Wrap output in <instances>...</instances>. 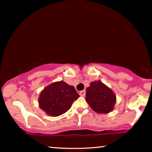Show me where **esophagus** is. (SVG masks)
Returning a JSON list of instances; mask_svg holds the SVG:
<instances>
[{
    "mask_svg": "<svg viewBox=\"0 0 152 152\" xmlns=\"http://www.w3.org/2000/svg\"><path fill=\"white\" fill-rule=\"evenodd\" d=\"M85 93H86V91H85V90L81 91H80V92H79V94H80V96H82V97L84 96Z\"/></svg>",
    "mask_w": 152,
    "mask_h": 152,
    "instance_id": "esophagus-1",
    "label": "esophagus"
}]
</instances>
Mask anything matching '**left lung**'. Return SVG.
<instances>
[{"label": "left lung", "mask_w": 152, "mask_h": 152, "mask_svg": "<svg viewBox=\"0 0 152 152\" xmlns=\"http://www.w3.org/2000/svg\"><path fill=\"white\" fill-rule=\"evenodd\" d=\"M86 101L97 113H109L114 109L116 102L115 93L101 81L90 83L86 88Z\"/></svg>", "instance_id": "1"}]
</instances>
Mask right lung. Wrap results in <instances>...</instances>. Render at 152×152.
Returning a JSON list of instances; mask_svg holds the SVG:
<instances>
[{
	"instance_id": "1",
	"label": "right lung",
	"mask_w": 152,
	"mask_h": 152,
	"mask_svg": "<svg viewBox=\"0 0 152 152\" xmlns=\"http://www.w3.org/2000/svg\"><path fill=\"white\" fill-rule=\"evenodd\" d=\"M80 97L73 86L64 81L45 87L39 94V106L47 115L57 117L66 113Z\"/></svg>"
}]
</instances>
